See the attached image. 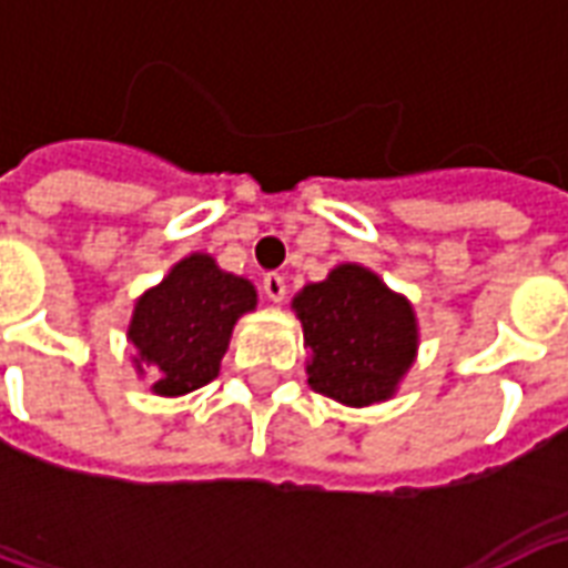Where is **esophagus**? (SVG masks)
Masks as SVG:
<instances>
[{
  "label": "esophagus",
  "instance_id": "1",
  "mask_svg": "<svg viewBox=\"0 0 568 568\" xmlns=\"http://www.w3.org/2000/svg\"><path fill=\"white\" fill-rule=\"evenodd\" d=\"M261 288H264V295L271 297L273 304H280L285 297V276H280V273H267Z\"/></svg>",
  "mask_w": 568,
  "mask_h": 568
}]
</instances>
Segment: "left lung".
I'll list each match as a JSON object with an SVG mask.
<instances>
[{
    "instance_id": "obj_1",
    "label": "left lung",
    "mask_w": 568,
    "mask_h": 568,
    "mask_svg": "<svg viewBox=\"0 0 568 568\" xmlns=\"http://www.w3.org/2000/svg\"><path fill=\"white\" fill-rule=\"evenodd\" d=\"M292 310L310 349V389L341 405L393 398L417 362V310L365 264H337L322 283L304 285Z\"/></svg>"
}]
</instances>
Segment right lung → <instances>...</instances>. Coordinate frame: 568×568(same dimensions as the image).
Returning a JSON list of instances; mask_svg holds the SVG:
<instances>
[{
	"instance_id": "obj_1",
	"label": "right lung",
	"mask_w": 568,
	"mask_h": 568,
	"mask_svg": "<svg viewBox=\"0 0 568 568\" xmlns=\"http://www.w3.org/2000/svg\"><path fill=\"white\" fill-rule=\"evenodd\" d=\"M255 307L258 292L246 276L222 271L206 252H191L133 304V368L142 381L151 377L154 395L194 393L219 377L234 325Z\"/></svg>"
}]
</instances>
